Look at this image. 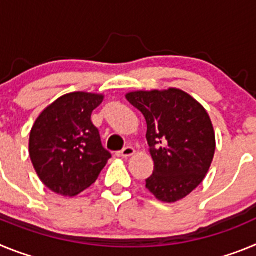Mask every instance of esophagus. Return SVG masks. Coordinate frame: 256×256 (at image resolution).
Listing matches in <instances>:
<instances>
[{
  "instance_id": "1",
  "label": "esophagus",
  "mask_w": 256,
  "mask_h": 256,
  "mask_svg": "<svg viewBox=\"0 0 256 256\" xmlns=\"http://www.w3.org/2000/svg\"><path fill=\"white\" fill-rule=\"evenodd\" d=\"M134 154H136V150L132 148V146H126V148H124L122 151L116 152V156H119V158H130V156L134 155Z\"/></svg>"
}]
</instances>
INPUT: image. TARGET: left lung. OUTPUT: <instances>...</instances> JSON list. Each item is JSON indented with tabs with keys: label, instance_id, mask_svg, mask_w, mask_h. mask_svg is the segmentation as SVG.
I'll return each instance as SVG.
<instances>
[{
	"label": "left lung",
	"instance_id": "1",
	"mask_svg": "<svg viewBox=\"0 0 256 256\" xmlns=\"http://www.w3.org/2000/svg\"><path fill=\"white\" fill-rule=\"evenodd\" d=\"M148 123L154 173L146 188L162 202H176L204 180L214 152L216 133L200 102L178 88L126 94Z\"/></svg>",
	"mask_w": 256,
	"mask_h": 256
}]
</instances>
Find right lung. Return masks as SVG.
<instances>
[{"label":"right lung","instance_id":"add662e5","mask_svg":"<svg viewBox=\"0 0 256 256\" xmlns=\"http://www.w3.org/2000/svg\"><path fill=\"white\" fill-rule=\"evenodd\" d=\"M104 94L72 92L47 106L32 126L29 156L52 192L76 196L91 186L112 154L102 148L92 112Z\"/></svg>","mask_w":256,"mask_h":256}]
</instances>
